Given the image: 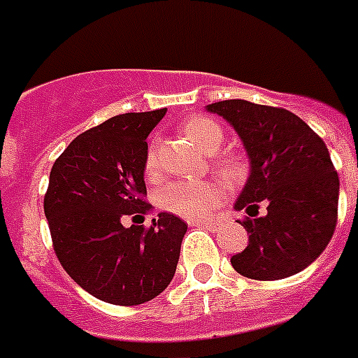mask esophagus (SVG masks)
Masks as SVG:
<instances>
[{"label":"esophagus","mask_w":358,"mask_h":358,"mask_svg":"<svg viewBox=\"0 0 358 358\" xmlns=\"http://www.w3.org/2000/svg\"><path fill=\"white\" fill-rule=\"evenodd\" d=\"M189 224L199 226V228H206L209 229V231H215V229L219 228V222H215V220H191Z\"/></svg>","instance_id":"34e87169"}]
</instances>
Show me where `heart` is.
Segmentation results:
<instances>
[{
    "instance_id": "1",
    "label": "heart",
    "mask_w": 358,
    "mask_h": 358,
    "mask_svg": "<svg viewBox=\"0 0 358 358\" xmlns=\"http://www.w3.org/2000/svg\"><path fill=\"white\" fill-rule=\"evenodd\" d=\"M180 132L191 139L202 152L211 154L215 171L226 180H237L245 171V164L237 154L219 150L224 143V130L208 115H189L180 123ZM143 176L147 182L159 178L158 156L154 147L145 154ZM220 200V189L209 182H171L156 194V204L167 213L182 219L199 220L208 217Z\"/></svg>"
}]
</instances>
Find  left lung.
<instances>
[{
    "instance_id": "1",
    "label": "left lung",
    "mask_w": 358,
    "mask_h": 358,
    "mask_svg": "<svg viewBox=\"0 0 358 358\" xmlns=\"http://www.w3.org/2000/svg\"><path fill=\"white\" fill-rule=\"evenodd\" d=\"M208 110L239 134L252 165L235 202L250 215L243 220L248 246L231 257V266L259 281L298 274L329 245L338 219L340 180L324 139L285 108L229 99ZM261 201L267 204L263 217Z\"/></svg>"
}]
</instances>
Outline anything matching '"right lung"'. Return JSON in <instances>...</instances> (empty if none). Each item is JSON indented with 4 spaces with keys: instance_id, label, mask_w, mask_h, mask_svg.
Listing matches in <instances>:
<instances>
[{
    "instance_id": "right-lung-1",
    "label": "right lung",
    "mask_w": 358,
    "mask_h": 358,
    "mask_svg": "<svg viewBox=\"0 0 358 358\" xmlns=\"http://www.w3.org/2000/svg\"><path fill=\"white\" fill-rule=\"evenodd\" d=\"M167 110L121 113L86 130L53 164L43 196L53 250L69 278L112 305H139L164 292L176 272L187 224L159 213L141 219L147 136Z\"/></svg>"
}]
</instances>
